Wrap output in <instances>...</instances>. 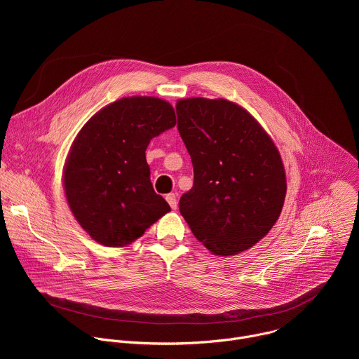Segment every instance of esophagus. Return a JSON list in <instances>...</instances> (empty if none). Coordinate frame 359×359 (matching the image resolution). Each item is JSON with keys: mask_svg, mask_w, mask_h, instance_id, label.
Returning <instances> with one entry per match:
<instances>
[{"mask_svg": "<svg viewBox=\"0 0 359 359\" xmlns=\"http://www.w3.org/2000/svg\"><path fill=\"white\" fill-rule=\"evenodd\" d=\"M166 201L170 204V208L173 209V210H176V208H177V198H176V194L175 193H169V194H166Z\"/></svg>", "mask_w": 359, "mask_h": 359, "instance_id": "esophagus-1", "label": "esophagus"}]
</instances>
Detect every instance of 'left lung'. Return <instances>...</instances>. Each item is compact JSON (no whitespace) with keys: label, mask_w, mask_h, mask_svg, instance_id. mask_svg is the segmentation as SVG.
<instances>
[{"label":"left lung","mask_w":359,"mask_h":359,"mask_svg":"<svg viewBox=\"0 0 359 359\" xmlns=\"http://www.w3.org/2000/svg\"><path fill=\"white\" fill-rule=\"evenodd\" d=\"M176 112L194 173L193 187L180 197V215L215 255L248 250L271 230L284 206L287 180L277 146L231 100L180 99Z\"/></svg>","instance_id":"8db88e82"}]
</instances>
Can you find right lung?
<instances>
[{"instance_id": "right-lung-1", "label": "right lung", "mask_w": 359, "mask_h": 359, "mask_svg": "<svg viewBox=\"0 0 359 359\" xmlns=\"http://www.w3.org/2000/svg\"><path fill=\"white\" fill-rule=\"evenodd\" d=\"M176 125L169 102L128 96L96 112L76 135L64 168L69 209L99 244L125 247L170 212L153 190L146 147Z\"/></svg>"}]
</instances>
